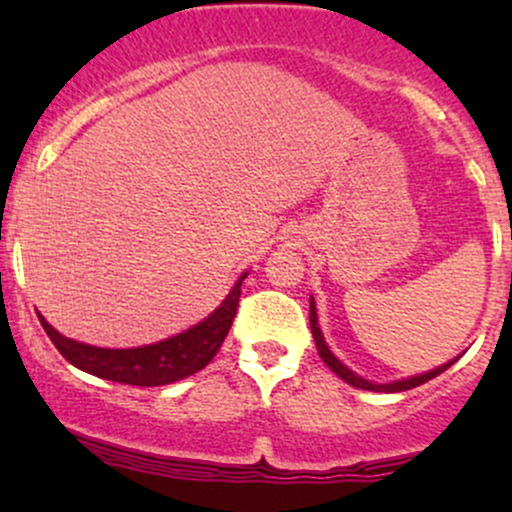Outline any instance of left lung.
Returning a JSON list of instances; mask_svg holds the SVG:
<instances>
[{"instance_id": "1", "label": "left lung", "mask_w": 512, "mask_h": 512, "mask_svg": "<svg viewBox=\"0 0 512 512\" xmlns=\"http://www.w3.org/2000/svg\"><path fill=\"white\" fill-rule=\"evenodd\" d=\"M310 330H313V339H315V346H317V354H320L322 361L327 363V368H332L334 373H337L339 378L344 380V383H349V385H354V387H361V390H370V392H404V390H411V387H419V385L428 383V380H433V378H436V375L443 373V370H448V368L452 366V363L457 361V358H452V361L443 363V366H438V368H433V370H428V373L411 375V378L395 380V383H385V385L370 383V380L361 378V375H356L351 368H346L344 363L339 361V358L332 354L330 346L325 344V337H322L320 325H317V313H315V301H313V298H310Z\"/></svg>"}]
</instances>
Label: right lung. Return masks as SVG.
I'll list each match as a JSON object with an SVG mask.
<instances>
[{
	"label": "right lung",
	"mask_w": 512,
	"mask_h": 512,
	"mask_svg": "<svg viewBox=\"0 0 512 512\" xmlns=\"http://www.w3.org/2000/svg\"><path fill=\"white\" fill-rule=\"evenodd\" d=\"M245 276H248V272L240 274L231 293L223 298V303L207 320L175 334V337L163 339V342L137 346V349H101V346L74 342V339L62 337L43 315L38 313V317L43 330L48 332L50 342L79 370L122 385H170L202 370L221 349L223 339H226L233 325V317H236L240 286H243Z\"/></svg>",
	"instance_id": "right-lung-1"
}]
</instances>
